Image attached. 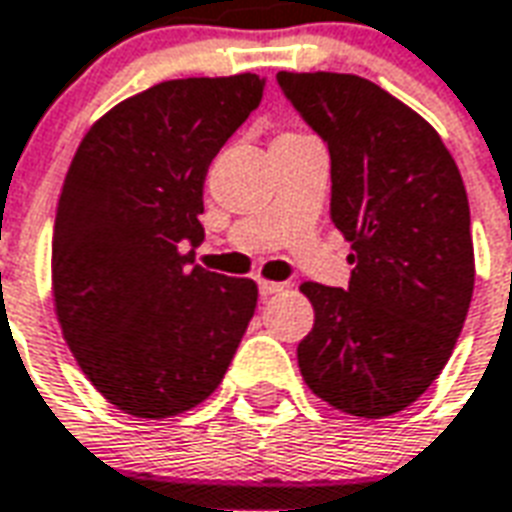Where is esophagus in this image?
<instances>
[{
    "mask_svg": "<svg viewBox=\"0 0 512 512\" xmlns=\"http://www.w3.org/2000/svg\"><path fill=\"white\" fill-rule=\"evenodd\" d=\"M257 287H260V295H276V293H282L287 285H282V282H268V279H260V282H257Z\"/></svg>",
    "mask_w": 512,
    "mask_h": 512,
    "instance_id": "34e87169",
    "label": "esophagus"
}]
</instances>
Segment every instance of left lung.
Returning <instances> with one entry per match:
<instances>
[{"label":"left lung","mask_w":512,"mask_h":512,"mask_svg":"<svg viewBox=\"0 0 512 512\" xmlns=\"http://www.w3.org/2000/svg\"><path fill=\"white\" fill-rule=\"evenodd\" d=\"M276 81L331 151V219L352 244L347 290L304 282L314 325L298 366L314 396L388 418L445 369L475 287L469 200L429 121L344 73Z\"/></svg>","instance_id":"1"}]
</instances>
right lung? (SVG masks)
Wrapping results in <instances>:
<instances>
[{"label":"right lung","mask_w":512,"mask_h":512,"mask_svg":"<svg viewBox=\"0 0 512 512\" xmlns=\"http://www.w3.org/2000/svg\"><path fill=\"white\" fill-rule=\"evenodd\" d=\"M255 73L162 81L92 124L56 206L59 325L94 388L135 418L198 407L257 306L252 279L189 266L208 165L263 97Z\"/></svg>","instance_id":"right-lung-1"}]
</instances>
